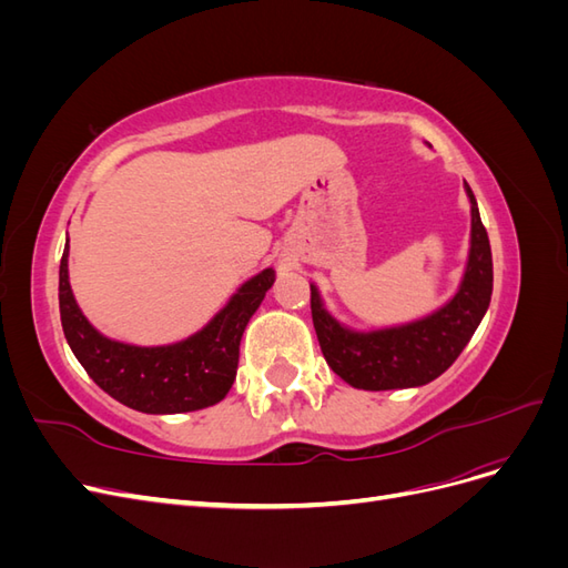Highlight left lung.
<instances>
[{
	"label": "left lung",
	"mask_w": 568,
	"mask_h": 568,
	"mask_svg": "<svg viewBox=\"0 0 568 568\" xmlns=\"http://www.w3.org/2000/svg\"><path fill=\"white\" fill-rule=\"evenodd\" d=\"M471 201V248L462 286L438 313L393 329L357 334L341 326L322 307L317 288L311 286V311L320 348L343 382L365 390L424 386L448 369L484 320L493 294V255L488 232Z\"/></svg>",
	"instance_id": "8db88e82"
}]
</instances>
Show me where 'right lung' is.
I'll list each match as a JSON object with an SVG mask.
<instances>
[{"instance_id":"obj_1","label":"right lung","mask_w":568,"mask_h":568,"mask_svg":"<svg viewBox=\"0 0 568 568\" xmlns=\"http://www.w3.org/2000/svg\"><path fill=\"white\" fill-rule=\"evenodd\" d=\"M274 272L263 270L236 291L209 326L173 346L140 348L101 336L84 320L68 284V244L59 265V307L68 346L94 384L146 415H175L220 403L234 384L239 343L263 303Z\"/></svg>"}]
</instances>
